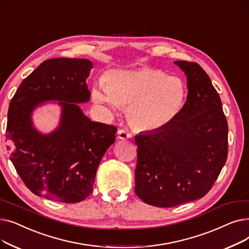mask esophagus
<instances>
[{"instance_id":"1","label":"esophagus","mask_w":249,"mask_h":249,"mask_svg":"<svg viewBox=\"0 0 249 249\" xmlns=\"http://www.w3.org/2000/svg\"><path fill=\"white\" fill-rule=\"evenodd\" d=\"M118 137H119L120 139H123V140H126V139H129L132 137V134L130 133L127 129H119L118 130Z\"/></svg>"}]
</instances>
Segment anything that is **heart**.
<instances>
[{
    "instance_id": "heart-1",
    "label": "heart",
    "mask_w": 249,
    "mask_h": 249,
    "mask_svg": "<svg viewBox=\"0 0 249 249\" xmlns=\"http://www.w3.org/2000/svg\"><path fill=\"white\" fill-rule=\"evenodd\" d=\"M97 103L129 109L131 124L153 131L167 125L179 113L186 99V86L180 78L163 71L140 69L114 74L108 87L93 90Z\"/></svg>"
}]
</instances>
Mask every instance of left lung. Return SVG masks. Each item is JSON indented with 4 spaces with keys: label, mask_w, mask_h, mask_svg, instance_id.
<instances>
[{
    "label": "left lung",
    "mask_w": 249,
    "mask_h": 249,
    "mask_svg": "<svg viewBox=\"0 0 249 249\" xmlns=\"http://www.w3.org/2000/svg\"><path fill=\"white\" fill-rule=\"evenodd\" d=\"M175 63L187 75V102L167 125L135 136V193L160 208L203 198L228 154V124L210 77L197 62Z\"/></svg>",
    "instance_id": "1"
}]
</instances>
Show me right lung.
Wrapping results in <instances>:
<instances>
[{"label": "right lung", "mask_w": 249, "mask_h": 249, "mask_svg": "<svg viewBox=\"0 0 249 249\" xmlns=\"http://www.w3.org/2000/svg\"><path fill=\"white\" fill-rule=\"evenodd\" d=\"M93 64L82 58L43 61L24 78L10 102L6 139L10 160L33 194L62 203L84 201L93 192L99 163L115 141L117 128L90 121L76 103L89 100L86 78ZM60 100L62 122L43 136L31 113L44 100Z\"/></svg>", "instance_id": "1"}]
</instances>
